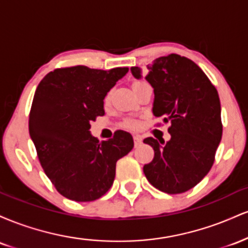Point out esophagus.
<instances>
[{
  "label": "esophagus",
  "mask_w": 248,
  "mask_h": 248,
  "mask_svg": "<svg viewBox=\"0 0 248 248\" xmlns=\"http://www.w3.org/2000/svg\"><path fill=\"white\" fill-rule=\"evenodd\" d=\"M142 143V138L140 135H134V144L135 147H139Z\"/></svg>",
  "instance_id": "esophagus-1"
}]
</instances>
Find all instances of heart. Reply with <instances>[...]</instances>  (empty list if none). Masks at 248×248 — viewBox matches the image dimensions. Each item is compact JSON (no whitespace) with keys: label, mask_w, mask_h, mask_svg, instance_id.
Returning a JSON list of instances; mask_svg holds the SVG:
<instances>
[{"label":"heart","mask_w":248,"mask_h":248,"mask_svg":"<svg viewBox=\"0 0 248 248\" xmlns=\"http://www.w3.org/2000/svg\"><path fill=\"white\" fill-rule=\"evenodd\" d=\"M144 82H146V81H143V80H135V81H133L132 86L133 87L139 86V85L144 84ZM104 101H105V104H109V101H110V92H108L107 94L105 95ZM124 127L129 128V129H139V128L141 127V121L138 120V119L129 118V119H127V120L124 122Z\"/></svg>","instance_id":"obj_1"}]
</instances>
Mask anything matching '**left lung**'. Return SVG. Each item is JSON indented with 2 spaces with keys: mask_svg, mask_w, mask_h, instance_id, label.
Returning <instances> with one entry per match:
<instances>
[{
  "mask_svg": "<svg viewBox=\"0 0 248 248\" xmlns=\"http://www.w3.org/2000/svg\"><path fill=\"white\" fill-rule=\"evenodd\" d=\"M130 71L141 78L138 66ZM146 79L155 93L154 115L170 122L171 139L167 143L144 139L155 155L144 164L143 172L156 189L169 195L183 193L197 186L215 162L223 135L218 92L197 64L176 53L148 65Z\"/></svg>",
  "mask_w": 248,
  "mask_h": 248,
  "instance_id": "1",
  "label": "left lung"
}]
</instances>
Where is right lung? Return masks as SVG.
Wrapping results in <instances>:
<instances>
[{"mask_svg":"<svg viewBox=\"0 0 248 248\" xmlns=\"http://www.w3.org/2000/svg\"><path fill=\"white\" fill-rule=\"evenodd\" d=\"M127 72L128 67H62L47 73L37 86L29 114L30 136L44 172L71 201L102 197L113 186L116 162L133 149L132 135L124 130L102 142L90 133L91 124L105 114V95Z\"/></svg>","mask_w":248,"mask_h":248,"instance_id":"right-lung-1","label":"right lung"}]
</instances>
